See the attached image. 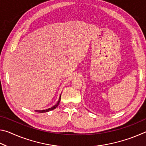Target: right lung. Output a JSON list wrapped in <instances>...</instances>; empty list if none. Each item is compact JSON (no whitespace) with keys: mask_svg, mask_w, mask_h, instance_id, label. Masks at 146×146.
Wrapping results in <instances>:
<instances>
[{"mask_svg":"<svg viewBox=\"0 0 146 146\" xmlns=\"http://www.w3.org/2000/svg\"><path fill=\"white\" fill-rule=\"evenodd\" d=\"M60 99H61V95H60V97H59V99H58V100L57 103H56L55 106H52V107L50 108H48V109H47V110H35V111L38 112V113H45V112H48V111H49L53 110L54 109H55V108H56V107H57V106H58L59 103H60Z\"/></svg>","mask_w":146,"mask_h":146,"instance_id":"1","label":"right lung"}]
</instances>
